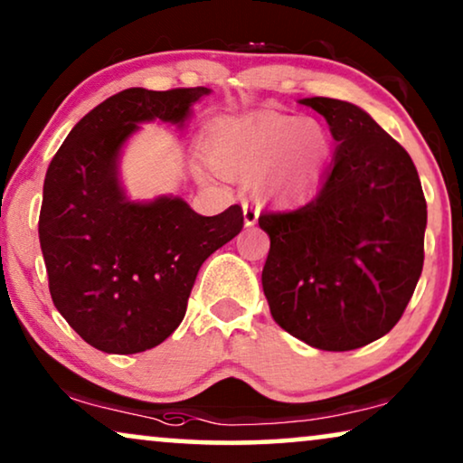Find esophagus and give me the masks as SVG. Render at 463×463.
I'll use <instances>...</instances> for the list:
<instances>
[{
    "label": "esophagus",
    "instance_id": "34e87169",
    "mask_svg": "<svg viewBox=\"0 0 463 463\" xmlns=\"http://www.w3.org/2000/svg\"><path fill=\"white\" fill-rule=\"evenodd\" d=\"M259 219V204L255 202H244V225L252 227Z\"/></svg>",
    "mask_w": 463,
    "mask_h": 463
}]
</instances>
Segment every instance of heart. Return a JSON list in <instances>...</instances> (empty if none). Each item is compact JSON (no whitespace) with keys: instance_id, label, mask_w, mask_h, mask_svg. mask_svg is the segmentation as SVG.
I'll return each mask as SVG.
<instances>
[{"instance_id":"b5f03b06","label":"heart","mask_w":463,"mask_h":463,"mask_svg":"<svg viewBox=\"0 0 463 463\" xmlns=\"http://www.w3.org/2000/svg\"><path fill=\"white\" fill-rule=\"evenodd\" d=\"M328 156L322 128L312 119L274 113L255 118H223L211 130V157L219 173L259 176L269 198L299 194L318 179Z\"/></svg>"}]
</instances>
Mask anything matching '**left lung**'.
<instances>
[{
	"mask_svg": "<svg viewBox=\"0 0 463 463\" xmlns=\"http://www.w3.org/2000/svg\"><path fill=\"white\" fill-rule=\"evenodd\" d=\"M325 116L337 149L318 192L265 211L261 282L284 331L326 352L383 337L423 268L428 208L411 156L369 113L345 100L303 99Z\"/></svg>",
	"mask_w": 463,
	"mask_h": 463,
	"instance_id": "8db88e82",
	"label": "left lung"
}]
</instances>
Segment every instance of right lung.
<instances>
[{
	"label": "right lung",
	"instance_id": "1",
	"mask_svg": "<svg viewBox=\"0 0 463 463\" xmlns=\"http://www.w3.org/2000/svg\"><path fill=\"white\" fill-rule=\"evenodd\" d=\"M211 90L128 88L86 113L50 162L40 244L50 295L69 326L107 354L160 345L181 325L195 276L214 250L242 232L233 204L202 217L179 195L126 198L119 154L143 122L181 128Z\"/></svg>",
	"mask_w": 463,
	"mask_h": 463
}]
</instances>
